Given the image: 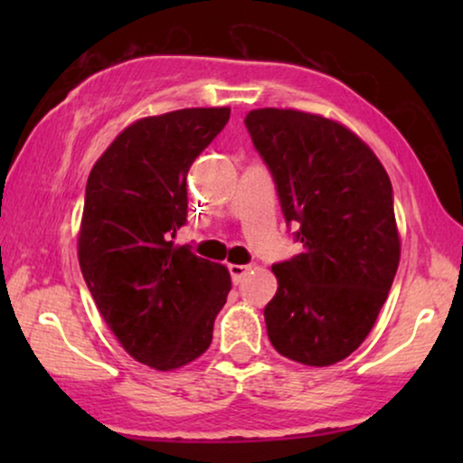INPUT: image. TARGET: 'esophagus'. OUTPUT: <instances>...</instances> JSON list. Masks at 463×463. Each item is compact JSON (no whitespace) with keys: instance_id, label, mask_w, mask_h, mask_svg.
I'll return each mask as SVG.
<instances>
[{"instance_id":"34e87169","label":"esophagus","mask_w":463,"mask_h":463,"mask_svg":"<svg viewBox=\"0 0 463 463\" xmlns=\"http://www.w3.org/2000/svg\"><path fill=\"white\" fill-rule=\"evenodd\" d=\"M227 269H230L232 280L238 284V282L242 280V278L246 276V271L250 269V265H236V263H230V265H227Z\"/></svg>"}]
</instances>
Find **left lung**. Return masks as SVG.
<instances>
[{"instance_id": "8db88e82", "label": "left lung", "mask_w": 463, "mask_h": 463, "mask_svg": "<svg viewBox=\"0 0 463 463\" xmlns=\"http://www.w3.org/2000/svg\"><path fill=\"white\" fill-rule=\"evenodd\" d=\"M303 250L271 265L265 306L276 352L307 366L350 356L375 325L401 261L390 176L363 138L333 119L255 109L244 119Z\"/></svg>"}]
</instances>
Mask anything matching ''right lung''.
<instances>
[{
  "mask_svg": "<svg viewBox=\"0 0 463 463\" xmlns=\"http://www.w3.org/2000/svg\"><path fill=\"white\" fill-rule=\"evenodd\" d=\"M230 119V107L143 118L90 170L78 238L80 268L126 352L173 371L208 350L232 278L173 238L187 221V173Z\"/></svg>",
  "mask_w": 463,
  "mask_h": 463,
  "instance_id": "right-lung-1",
  "label": "right lung"
}]
</instances>
